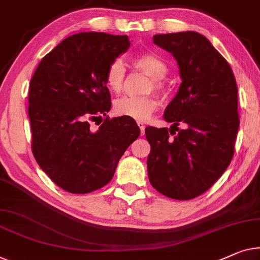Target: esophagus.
<instances>
[{"label": "esophagus", "instance_id": "1", "mask_svg": "<svg viewBox=\"0 0 260 260\" xmlns=\"http://www.w3.org/2000/svg\"><path fill=\"white\" fill-rule=\"evenodd\" d=\"M138 124V126H139V129H141V134H142V136L143 135H144V130H145V125L144 124H143L142 122H138L137 123Z\"/></svg>", "mask_w": 260, "mask_h": 260}]
</instances>
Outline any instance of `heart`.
Instances as JSON below:
<instances>
[{"mask_svg":"<svg viewBox=\"0 0 260 260\" xmlns=\"http://www.w3.org/2000/svg\"><path fill=\"white\" fill-rule=\"evenodd\" d=\"M134 63L139 70L151 78L148 91L155 90L160 93L164 92L165 86L161 78H164L168 74V66L160 56L153 52H144L138 55L134 59ZM105 83L111 92L119 93L122 91L125 83V67L122 59H115L108 67L105 73ZM158 107L159 102L153 96L122 97L115 102L114 110L116 115L142 122L146 121L157 110Z\"/></svg>","mask_w":260,"mask_h":260,"instance_id":"obj_1","label":"heart"}]
</instances>
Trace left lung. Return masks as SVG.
Masks as SVG:
<instances>
[{"mask_svg":"<svg viewBox=\"0 0 260 260\" xmlns=\"http://www.w3.org/2000/svg\"><path fill=\"white\" fill-rule=\"evenodd\" d=\"M152 40L174 55L182 83L164 112L170 129H145L149 180L161 194L187 201L208 191L230 164L239 127L238 89L230 64L205 36L182 31Z\"/></svg>","mask_w":260,"mask_h":260,"instance_id":"1","label":"left lung"}]
</instances>
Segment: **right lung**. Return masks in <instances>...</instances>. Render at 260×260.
Here are the masks:
<instances>
[{
	"mask_svg": "<svg viewBox=\"0 0 260 260\" xmlns=\"http://www.w3.org/2000/svg\"><path fill=\"white\" fill-rule=\"evenodd\" d=\"M129 47L126 35L75 34L44 56L30 81L34 157L68 192L89 193L107 185L141 134L135 119L107 116L111 97L105 73ZM97 119L104 123L92 131L89 123Z\"/></svg>",
	"mask_w": 260,
	"mask_h": 260,
	"instance_id": "1",
	"label": "right lung"
}]
</instances>
